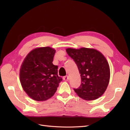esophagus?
Masks as SVG:
<instances>
[{"label": "esophagus", "mask_w": 130, "mask_h": 130, "mask_svg": "<svg viewBox=\"0 0 130 130\" xmlns=\"http://www.w3.org/2000/svg\"><path fill=\"white\" fill-rule=\"evenodd\" d=\"M63 80H64V81H68V80H69V76H64V77H63Z\"/></svg>", "instance_id": "1"}]
</instances>
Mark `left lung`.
<instances>
[{"label": "left lung", "instance_id": "obj_1", "mask_svg": "<svg viewBox=\"0 0 130 130\" xmlns=\"http://www.w3.org/2000/svg\"><path fill=\"white\" fill-rule=\"evenodd\" d=\"M66 52L81 74V84L74 91L86 100L99 98L107 89L110 78L109 66L105 56L97 50L86 48H67Z\"/></svg>", "mask_w": 130, "mask_h": 130}]
</instances>
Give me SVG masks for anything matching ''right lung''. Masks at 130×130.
Listing matches in <instances>:
<instances>
[{"instance_id":"right-lung-1","label":"right lung","mask_w":130,"mask_h":130,"mask_svg":"<svg viewBox=\"0 0 130 130\" xmlns=\"http://www.w3.org/2000/svg\"><path fill=\"white\" fill-rule=\"evenodd\" d=\"M56 51L49 46L32 50L27 55L20 69V81L28 96L36 101L50 99L62 78L57 75V66L53 64Z\"/></svg>"}]
</instances>
